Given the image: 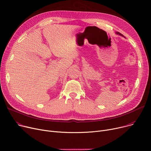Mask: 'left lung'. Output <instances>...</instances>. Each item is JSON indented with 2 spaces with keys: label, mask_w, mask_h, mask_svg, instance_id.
I'll return each instance as SVG.
<instances>
[{
  "label": "left lung",
  "mask_w": 151,
  "mask_h": 151,
  "mask_svg": "<svg viewBox=\"0 0 151 151\" xmlns=\"http://www.w3.org/2000/svg\"><path fill=\"white\" fill-rule=\"evenodd\" d=\"M116 34H118V35H121V36H122V37H123V35H122L121 33H119V32H116Z\"/></svg>",
  "instance_id": "1"
}]
</instances>
